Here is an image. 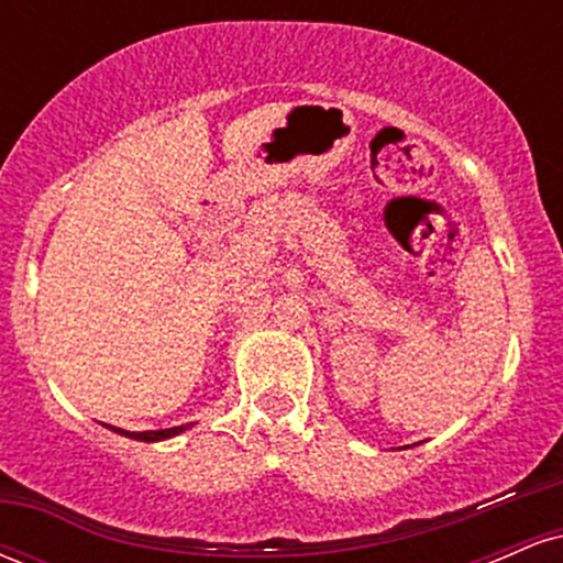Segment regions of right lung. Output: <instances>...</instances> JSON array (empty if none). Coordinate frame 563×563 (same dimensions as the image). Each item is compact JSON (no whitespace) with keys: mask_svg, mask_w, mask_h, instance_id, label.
Returning <instances> with one entry per match:
<instances>
[{"mask_svg":"<svg viewBox=\"0 0 563 563\" xmlns=\"http://www.w3.org/2000/svg\"><path fill=\"white\" fill-rule=\"evenodd\" d=\"M108 429H113L115 434H121V437L140 439V442H161V439H169V437L183 434V431L190 429V423H187V426H174V429H158V431H124V429H115V426H108Z\"/></svg>","mask_w":563,"mask_h":563,"instance_id":"1","label":"right lung"}]
</instances>
